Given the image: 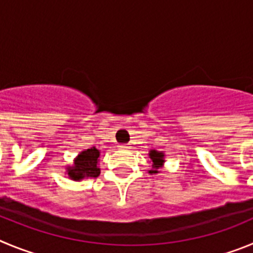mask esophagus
<instances>
[{
	"mask_svg": "<svg viewBox=\"0 0 253 253\" xmlns=\"http://www.w3.org/2000/svg\"><path fill=\"white\" fill-rule=\"evenodd\" d=\"M120 147H121L122 150H127V149H128V146H127L126 143H122V145H120Z\"/></svg>",
	"mask_w": 253,
	"mask_h": 253,
	"instance_id": "34e87169",
	"label": "esophagus"
}]
</instances>
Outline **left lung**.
<instances>
[{
	"mask_svg": "<svg viewBox=\"0 0 253 253\" xmlns=\"http://www.w3.org/2000/svg\"><path fill=\"white\" fill-rule=\"evenodd\" d=\"M150 159L152 160V170H150L149 172L150 174H156V172H159L158 169L164 163V154L152 150V151H150Z\"/></svg>",
	"mask_w": 253,
	"mask_h": 253,
	"instance_id": "left-lung-1",
	"label": "left lung"
}]
</instances>
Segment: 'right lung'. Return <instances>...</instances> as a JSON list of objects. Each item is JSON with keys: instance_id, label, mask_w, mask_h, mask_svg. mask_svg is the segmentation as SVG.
I'll return each mask as SVG.
<instances>
[{"instance_id": "1", "label": "right lung", "mask_w": 253, "mask_h": 253, "mask_svg": "<svg viewBox=\"0 0 253 253\" xmlns=\"http://www.w3.org/2000/svg\"><path fill=\"white\" fill-rule=\"evenodd\" d=\"M99 151L95 147L81 152L74 161L73 168H68V175L73 180H82L83 177H97L101 170L98 164Z\"/></svg>"}]
</instances>
